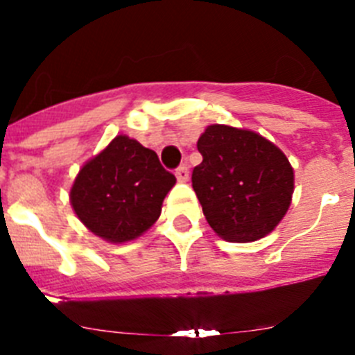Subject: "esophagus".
<instances>
[{"instance_id":"1","label":"esophagus","mask_w":355,"mask_h":355,"mask_svg":"<svg viewBox=\"0 0 355 355\" xmlns=\"http://www.w3.org/2000/svg\"><path fill=\"white\" fill-rule=\"evenodd\" d=\"M175 178L180 183H187L190 180V171H188V165H181L178 171H175Z\"/></svg>"}]
</instances>
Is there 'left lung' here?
Listing matches in <instances>:
<instances>
[{
  "mask_svg": "<svg viewBox=\"0 0 355 355\" xmlns=\"http://www.w3.org/2000/svg\"><path fill=\"white\" fill-rule=\"evenodd\" d=\"M202 162L192 187L220 238L247 243L272 233L291 205L295 174L286 155L256 131L211 124L197 140Z\"/></svg>",
  "mask_w": 355,
  "mask_h": 355,
  "instance_id": "obj_1",
  "label": "left lung"
}]
</instances>
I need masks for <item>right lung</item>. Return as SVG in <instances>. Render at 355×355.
Listing matches in <instances>:
<instances>
[{"label":"right lung","instance_id":"right-lung-1","mask_svg":"<svg viewBox=\"0 0 355 355\" xmlns=\"http://www.w3.org/2000/svg\"><path fill=\"white\" fill-rule=\"evenodd\" d=\"M174 184V174L162 167L155 150L117 135L80 168L69 200L90 233L110 243H126L158 220Z\"/></svg>","mask_w":355,"mask_h":355}]
</instances>
